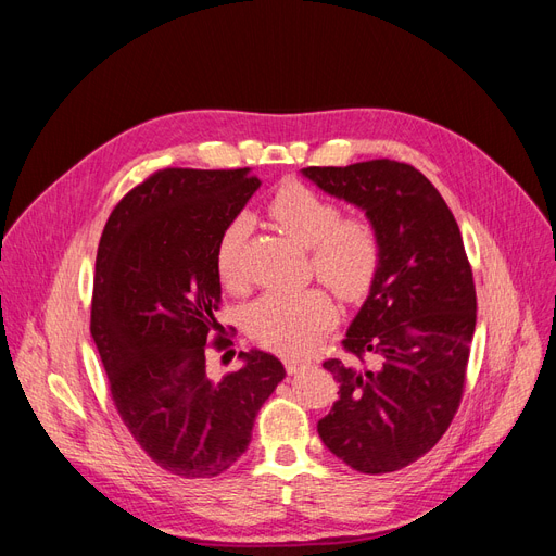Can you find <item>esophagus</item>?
<instances>
[{
  "label": "esophagus",
  "instance_id": "esophagus-1",
  "mask_svg": "<svg viewBox=\"0 0 556 556\" xmlns=\"http://www.w3.org/2000/svg\"><path fill=\"white\" fill-rule=\"evenodd\" d=\"M308 366L306 359H299V357H285V368H288V374H299L304 371V368Z\"/></svg>",
  "mask_w": 556,
  "mask_h": 556
}]
</instances>
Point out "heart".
Instances as JSON below:
<instances>
[{
  "label": "heart",
  "mask_w": 556,
  "mask_h": 556,
  "mask_svg": "<svg viewBox=\"0 0 556 556\" xmlns=\"http://www.w3.org/2000/svg\"><path fill=\"white\" fill-rule=\"evenodd\" d=\"M278 227L299 245L311 248L315 276L345 301L362 299L380 271L382 237L364 215L341 217L331 199L308 185L288 182L268 204ZM250 217L239 215L223 229L215 248L217 276L229 288H241L243 248ZM331 296L308 288L301 292H266L248 311V331L260 345L285 355H306L336 323Z\"/></svg>",
  "instance_id": "heart-1"
}]
</instances>
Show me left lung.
Here are the masks:
<instances>
[{
	"instance_id": "left-lung-1",
	"label": "left lung",
	"mask_w": 556,
	"mask_h": 556,
	"mask_svg": "<svg viewBox=\"0 0 556 556\" xmlns=\"http://www.w3.org/2000/svg\"><path fill=\"white\" fill-rule=\"evenodd\" d=\"M301 174L359 206L382 237L380 271L343 339L350 357L325 362L339 401L317 433L359 473H392L441 441L462 403L478 308L462 231L410 164L368 160Z\"/></svg>"
}]
</instances>
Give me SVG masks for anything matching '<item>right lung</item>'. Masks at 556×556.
<instances>
[{"label":"right lung","instance_id":"1","mask_svg":"<svg viewBox=\"0 0 556 556\" xmlns=\"http://www.w3.org/2000/svg\"><path fill=\"white\" fill-rule=\"evenodd\" d=\"M250 169H162L129 190L104 227L94 264L90 331L109 392L134 441L178 478H215L248 450L264 401L285 378L278 357L239 352L213 378L208 348L229 339L215 248L257 192Z\"/></svg>","mask_w":556,"mask_h":556}]
</instances>
